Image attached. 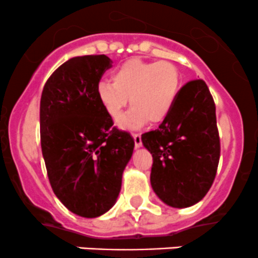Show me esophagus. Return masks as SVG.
I'll use <instances>...</instances> for the list:
<instances>
[{
  "instance_id": "esophagus-1",
  "label": "esophagus",
  "mask_w": 258,
  "mask_h": 258,
  "mask_svg": "<svg viewBox=\"0 0 258 258\" xmlns=\"http://www.w3.org/2000/svg\"><path fill=\"white\" fill-rule=\"evenodd\" d=\"M132 136H134V140H135V146H136L137 148L141 147V146H142L141 135H140V134H132Z\"/></svg>"
}]
</instances>
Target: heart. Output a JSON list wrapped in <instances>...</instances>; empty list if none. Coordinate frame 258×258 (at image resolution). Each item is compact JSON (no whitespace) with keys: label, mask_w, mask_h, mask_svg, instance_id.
I'll use <instances>...</instances> for the list:
<instances>
[{"label":"heart","mask_w":258,"mask_h":258,"mask_svg":"<svg viewBox=\"0 0 258 258\" xmlns=\"http://www.w3.org/2000/svg\"><path fill=\"white\" fill-rule=\"evenodd\" d=\"M181 88L177 67L168 61L131 58L112 72V82L101 81L97 98L106 113L114 121L121 118L124 107H134L119 122L123 128H140L148 121L160 123L173 110Z\"/></svg>","instance_id":"obj_1"}]
</instances>
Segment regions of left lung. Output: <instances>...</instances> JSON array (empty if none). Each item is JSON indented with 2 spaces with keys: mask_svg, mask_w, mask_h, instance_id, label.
Listing matches in <instances>:
<instances>
[{
  "mask_svg": "<svg viewBox=\"0 0 258 258\" xmlns=\"http://www.w3.org/2000/svg\"><path fill=\"white\" fill-rule=\"evenodd\" d=\"M141 139L153 157L151 186L161 201L184 209L206 196L221 147L215 101L205 81L187 82L167 118Z\"/></svg>",
  "mask_w": 258,
  "mask_h": 258,
  "instance_id": "1",
  "label": "left lung"
}]
</instances>
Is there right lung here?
Listing matches in <instances>:
<instances>
[{"label":"right lung","mask_w":258,"mask_h":258,"mask_svg":"<svg viewBox=\"0 0 258 258\" xmlns=\"http://www.w3.org/2000/svg\"><path fill=\"white\" fill-rule=\"evenodd\" d=\"M112 61L106 54L70 58L49 76L40 103L41 148L49 183L71 212H107L131 160V135L113 127L96 88Z\"/></svg>","instance_id":"obj_1"}]
</instances>
